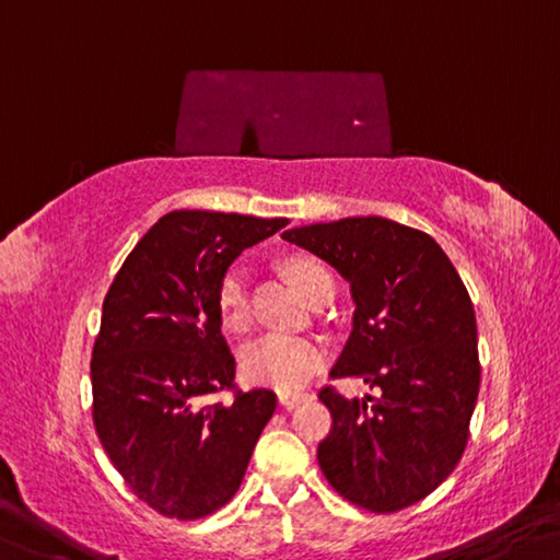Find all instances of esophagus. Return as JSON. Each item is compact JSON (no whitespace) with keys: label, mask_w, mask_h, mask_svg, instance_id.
Listing matches in <instances>:
<instances>
[{"label":"esophagus","mask_w":560,"mask_h":560,"mask_svg":"<svg viewBox=\"0 0 560 560\" xmlns=\"http://www.w3.org/2000/svg\"><path fill=\"white\" fill-rule=\"evenodd\" d=\"M306 398H308V394H301V392H296V394H287V392H281V394H279V404H281L283 408H294L296 404L306 401Z\"/></svg>","instance_id":"1"}]
</instances>
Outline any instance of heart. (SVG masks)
I'll return each mask as SVG.
<instances>
[{"instance_id":"1","label":"heart","mask_w":560,"mask_h":560,"mask_svg":"<svg viewBox=\"0 0 560 560\" xmlns=\"http://www.w3.org/2000/svg\"><path fill=\"white\" fill-rule=\"evenodd\" d=\"M287 277L312 299L314 291L326 279H331L322 264L312 256H291L283 264ZM217 304L221 312V322L232 331H246L248 326V291L246 273L242 269H229L219 281ZM324 346L306 339V336L289 334H266L264 339L248 346L244 353V374L254 384L273 386L279 392H296L324 366Z\"/></svg>"}]
</instances>
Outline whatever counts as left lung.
<instances>
[{
  "label": "left lung",
  "instance_id": "obj_1",
  "mask_svg": "<svg viewBox=\"0 0 560 560\" xmlns=\"http://www.w3.org/2000/svg\"><path fill=\"white\" fill-rule=\"evenodd\" d=\"M351 283L353 331L331 378L378 386L369 401L318 392L331 431L316 458L346 501L396 513L454 474L481 386L471 296L443 248L419 229L353 217L289 229Z\"/></svg>",
  "mask_w": 560,
  "mask_h": 560
}]
</instances>
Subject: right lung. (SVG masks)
Instances as JSON below:
<instances>
[{
    "label": "right lung",
    "instance_id": "obj_1",
    "mask_svg": "<svg viewBox=\"0 0 560 560\" xmlns=\"http://www.w3.org/2000/svg\"><path fill=\"white\" fill-rule=\"evenodd\" d=\"M287 224L172 211L139 238L106 291L92 421L124 483L166 518L197 521L232 501L277 411L269 388H238L217 291L244 248Z\"/></svg>",
    "mask_w": 560,
    "mask_h": 560
}]
</instances>
